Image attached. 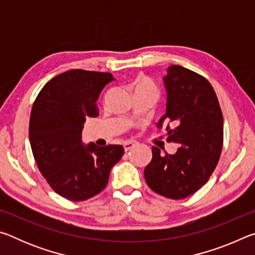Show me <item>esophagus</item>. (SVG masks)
Here are the masks:
<instances>
[{"mask_svg":"<svg viewBox=\"0 0 255 255\" xmlns=\"http://www.w3.org/2000/svg\"><path fill=\"white\" fill-rule=\"evenodd\" d=\"M133 146H135V144L130 143V141H127V143L124 144V148H125V150H126V152H128V150H130L133 147Z\"/></svg>","mask_w":255,"mask_h":255,"instance_id":"obj_1","label":"esophagus"}]
</instances>
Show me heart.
I'll return each mask as SVG.
<instances>
[{"mask_svg":"<svg viewBox=\"0 0 255 255\" xmlns=\"http://www.w3.org/2000/svg\"><path fill=\"white\" fill-rule=\"evenodd\" d=\"M132 89H133V92L147 91V92H152L153 94H155V96H156L157 93L156 86H155L153 82L145 75H138L136 79L133 80Z\"/></svg>","mask_w":255,"mask_h":255,"instance_id":"heart-1","label":"heart"}]
</instances>
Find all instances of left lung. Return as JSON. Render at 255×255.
Segmentation results:
<instances>
[{"label": "left lung", "mask_w": 255, "mask_h": 255, "mask_svg": "<svg viewBox=\"0 0 255 255\" xmlns=\"http://www.w3.org/2000/svg\"><path fill=\"white\" fill-rule=\"evenodd\" d=\"M166 112L159 119L167 125V140L180 144L176 153L161 154L152 147V161L145 167L148 187L170 199H184L198 191L213 173L223 147L224 120L213 86L204 76L180 65L167 68L163 77Z\"/></svg>", "instance_id": "obj_1"}]
</instances>
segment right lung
<instances>
[{
	"label": "right lung",
	"instance_id": "right-lung-1",
	"mask_svg": "<svg viewBox=\"0 0 255 255\" xmlns=\"http://www.w3.org/2000/svg\"><path fill=\"white\" fill-rule=\"evenodd\" d=\"M114 80L110 73L71 70L46 83L33 102L29 140L34 161L50 188L68 200L101 192L125 153L122 145L82 143L86 117H97L96 102Z\"/></svg>",
	"mask_w": 255,
	"mask_h": 255
}]
</instances>
